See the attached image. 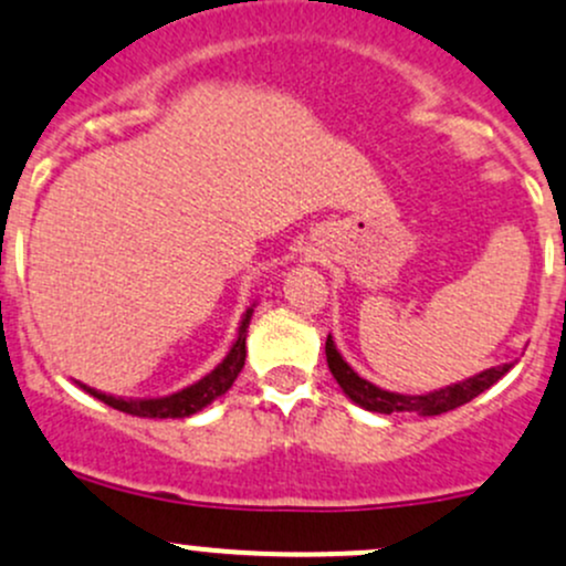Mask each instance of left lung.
<instances>
[{"label":"left lung","instance_id":"8db88e82","mask_svg":"<svg viewBox=\"0 0 566 566\" xmlns=\"http://www.w3.org/2000/svg\"><path fill=\"white\" fill-rule=\"evenodd\" d=\"M325 355H328V368L333 379H336L338 388L344 390V396H347L353 403L368 409V412H379V415L415 412V415H423V418L463 407V403L472 401L474 396H480V392L491 388V385H496L499 379L513 368V363H502V366H491L485 368V371L474 374V377L461 379V382H453V385H444V388L439 390L423 392V396H407V392L385 390L379 388V385L363 379L360 374L344 360V355L338 353L333 336H328V342H325Z\"/></svg>","mask_w":566,"mask_h":566}]
</instances>
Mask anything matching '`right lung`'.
Listing matches in <instances>:
<instances>
[{"mask_svg": "<svg viewBox=\"0 0 566 566\" xmlns=\"http://www.w3.org/2000/svg\"><path fill=\"white\" fill-rule=\"evenodd\" d=\"M258 308V301L243 312L241 323H238V336L230 347V353L224 355L222 363H217V368L200 377L198 382L187 385V388L168 392V396H148V398H124V396H111L97 388H88L75 379L81 390H86L88 396H94L97 401L108 403V407L118 409V412H127L133 418H192V415L203 412L208 403H213L217 398H222L224 392L233 388L235 377L241 374L243 360H247V328L252 323V314Z\"/></svg>", "mask_w": 566, "mask_h": 566, "instance_id": "1", "label": "right lung"}]
</instances>
